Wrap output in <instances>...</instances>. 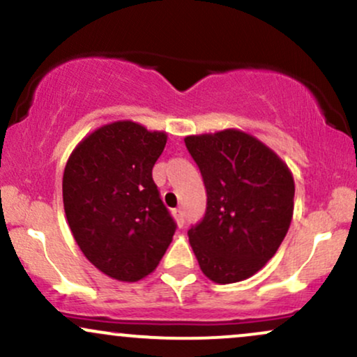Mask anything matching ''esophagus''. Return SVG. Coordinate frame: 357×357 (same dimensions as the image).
<instances>
[{
  "instance_id": "1",
  "label": "esophagus",
  "mask_w": 357,
  "mask_h": 357,
  "mask_svg": "<svg viewBox=\"0 0 357 357\" xmlns=\"http://www.w3.org/2000/svg\"><path fill=\"white\" fill-rule=\"evenodd\" d=\"M173 215L176 218V223H178V227H183V225H184V211L183 210H174Z\"/></svg>"
}]
</instances>
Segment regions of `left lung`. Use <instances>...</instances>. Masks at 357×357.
Here are the masks:
<instances>
[{
  "instance_id": "8db88e82",
  "label": "left lung",
  "mask_w": 357,
  "mask_h": 357,
  "mask_svg": "<svg viewBox=\"0 0 357 357\" xmlns=\"http://www.w3.org/2000/svg\"><path fill=\"white\" fill-rule=\"evenodd\" d=\"M202 171L206 211L188 236L216 284L252 277L275 255L294 215L296 184L270 147L236 129L184 139Z\"/></svg>"
}]
</instances>
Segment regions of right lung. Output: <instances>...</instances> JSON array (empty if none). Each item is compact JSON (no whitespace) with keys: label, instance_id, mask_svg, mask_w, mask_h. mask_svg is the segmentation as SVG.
<instances>
[{"label":"right lung","instance_id":"right-lung-1","mask_svg":"<svg viewBox=\"0 0 357 357\" xmlns=\"http://www.w3.org/2000/svg\"><path fill=\"white\" fill-rule=\"evenodd\" d=\"M167 136L132 121L89 134L63 171V208L82 253L105 275L137 282L158 267L176 223L153 167Z\"/></svg>","mask_w":357,"mask_h":357}]
</instances>
